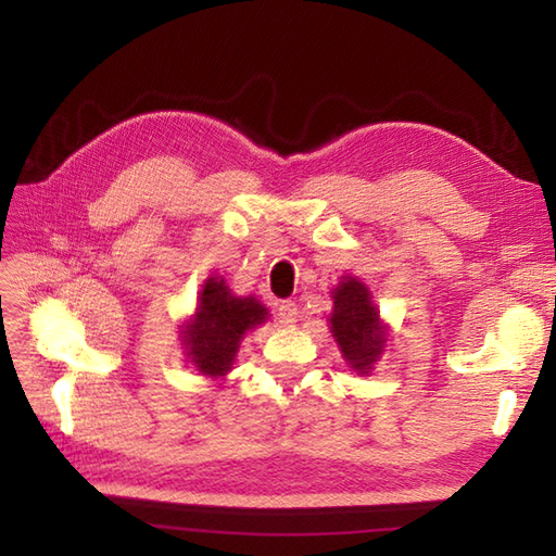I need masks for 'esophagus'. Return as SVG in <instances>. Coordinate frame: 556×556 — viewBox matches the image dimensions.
Instances as JSON below:
<instances>
[{
	"mask_svg": "<svg viewBox=\"0 0 556 556\" xmlns=\"http://www.w3.org/2000/svg\"><path fill=\"white\" fill-rule=\"evenodd\" d=\"M296 317H299V308H296L294 301H282V304L278 306V319H280V325L290 327V325L296 323Z\"/></svg>",
	"mask_w": 556,
	"mask_h": 556,
	"instance_id": "obj_1",
	"label": "esophagus"
}]
</instances>
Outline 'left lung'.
Wrapping results in <instances>:
<instances>
[{
	"mask_svg": "<svg viewBox=\"0 0 556 556\" xmlns=\"http://www.w3.org/2000/svg\"><path fill=\"white\" fill-rule=\"evenodd\" d=\"M331 299V336L339 343L348 366L357 374H368L380 359L387 341V329L380 323L371 292L355 276H343L333 288Z\"/></svg>",
	"mask_w": 556,
	"mask_h": 556,
	"instance_id": "obj_1",
	"label": "left lung"
}]
</instances>
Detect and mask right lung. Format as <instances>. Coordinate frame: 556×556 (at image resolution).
I'll return each mask as SVG.
<instances>
[{"instance_id": "1", "label": "right lung", "mask_w": 556, "mask_h": 556, "mask_svg": "<svg viewBox=\"0 0 556 556\" xmlns=\"http://www.w3.org/2000/svg\"><path fill=\"white\" fill-rule=\"evenodd\" d=\"M268 311L255 296H237L225 278H208L201 285L199 304L182 327V345L199 374L223 378L231 371L233 357L245 331L266 323Z\"/></svg>"}]
</instances>
